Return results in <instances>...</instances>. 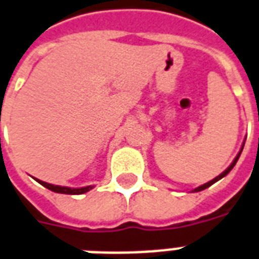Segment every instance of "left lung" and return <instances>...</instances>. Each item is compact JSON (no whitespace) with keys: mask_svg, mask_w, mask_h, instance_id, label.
<instances>
[{"mask_svg":"<svg viewBox=\"0 0 259 259\" xmlns=\"http://www.w3.org/2000/svg\"><path fill=\"white\" fill-rule=\"evenodd\" d=\"M243 147H244V144H243ZM243 147H242V149H240V152H239V153H238V156H236V157H235V160L232 161V163H231L230 167H228V168H227L226 171H224V172H222V174H220V175H219V177H216V178H214V179H212V181H209L208 183H205V185H202V186H198V187H197V189H194V190H193V191H201V190H205V189H208L209 186H212V185H213V183H214V182H217V181H220V179H222V178L226 177L227 174L230 172L231 169L234 168V165L236 164V161H238V159H239L240 153H242V151H243Z\"/></svg>","mask_w":259,"mask_h":259,"instance_id":"obj_1","label":"left lung"}]
</instances>
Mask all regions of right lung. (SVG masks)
<instances>
[{
	"instance_id": "add662e5",
	"label": "right lung",
	"mask_w": 259,
	"mask_h": 259,
	"mask_svg": "<svg viewBox=\"0 0 259 259\" xmlns=\"http://www.w3.org/2000/svg\"><path fill=\"white\" fill-rule=\"evenodd\" d=\"M37 182L40 183L42 186H45L49 190L54 191V193H61V194H84L87 191H90L94 186H87V187H80V189H72V187H65V186H55V185H50V183L43 182L36 179Z\"/></svg>"
}]
</instances>
